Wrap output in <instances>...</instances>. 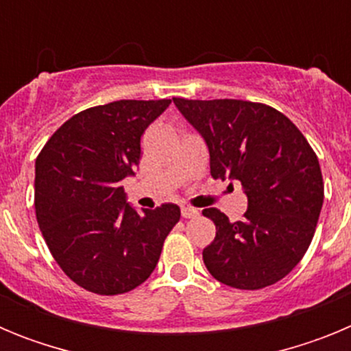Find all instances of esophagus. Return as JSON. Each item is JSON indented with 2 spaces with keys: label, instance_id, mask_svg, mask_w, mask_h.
<instances>
[{
  "label": "esophagus",
  "instance_id": "esophagus-1",
  "mask_svg": "<svg viewBox=\"0 0 351 351\" xmlns=\"http://www.w3.org/2000/svg\"><path fill=\"white\" fill-rule=\"evenodd\" d=\"M181 214H182V218H195V216H198V209H195V207H182L181 209Z\"/></svg>",
  "mask_w": 351,
  "mask_h": 351
}]
</instances>
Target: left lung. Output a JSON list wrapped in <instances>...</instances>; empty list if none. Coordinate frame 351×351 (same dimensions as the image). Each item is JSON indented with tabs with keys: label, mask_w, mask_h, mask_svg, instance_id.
Wrapping results in <instances>:
<instances>
[{
	"label": "left lung",
	"mask_w": 351,
	"mask_h": 351,
	"mask_svg": "<svg viewBox=\"0 0 351 351\" xmlns=\"http://www.w3.org/2000/svg\"><path fill=\"white\" fill-rule=\"evenodd\" d=\"M176 107L206 141L214 179H237L247 197L243 221L216 207L202 214L216 225L204 250L213 278L239 290L278 283L302 260L324 204L315 151L293 123L265 104L186 100Z\"/></svg>",
	"instance_id": "1"
}]
</instances>
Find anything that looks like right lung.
Masks as SVG:
<instances>
[{"label": "right lung", "mask_w": 351, "mask_h": 351, "mask_svg": "<svg viewBox=\"0 0 351 351\" xmlns=\"http://www.w3.org/2000/svg\"><path fill=\"white\" fill-rule=\"evenodd\" d=\"M170 100L86 108L56 130L35 163V213L49 251L84 290L117 295L156 267L181 209H133L121 181L141 161V137Z\"/></svg>", "instance_id": "right-lung-1"}]
</instances>
